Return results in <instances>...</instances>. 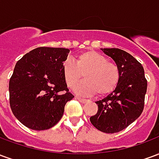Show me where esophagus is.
I'll return each instance as SVG.
<instances>
[{"label":"esophagus","instance_id":"34e87169","mask_svg":"<svg viewBox=\"0 0 159 159\" xmlns=\"http://www.w3.org/2000/svg\"><path fill=\"white\" fill-rule=\"evenodd\" d=\"M76 99L77 100H79L81 103H85V102H87V101H88L86 99H83V98H81V97H78V96H76Z\"/></svg>","mask_w":159,"mask_h":159}]
</instances>
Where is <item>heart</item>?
Masks as SVG:
<instances>
[{
  "instance_id": "1",
  "label": "heart",
  "mask_w": 159,
  "mask_h": 159,
  "mask_svg": "<svg viewBox=\"0 0 159 159\" xmlns=\"http://www.w3.org/2000/svg\"><path fill=\"white\" fill-rule=\"evenodd\" d=\"M62 73L66 84L71 89L76 87L84 74L86 80L76 88V93L83 95L96 93L100 96L107 95L117 88L120 80L118 67L93 50L78 54L75 62L66 59L63 62Z\"/></svg>"
}]
</instances>
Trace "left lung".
<instances>
[{"label":"left lung","mask_w":159,"mask_h":159,"mask_svg":"<svg viewBox=\"0 0 159 159\" xmlns=\"http://www.w3.org/2000/svg\"><path fill=\"white\" fill-rule=\"evenodd\" d=\"M113 59L120 71L117 88L103 100L96 101L98 111L90 117L97 129L113 134L126 129L144 109L147 81L141 64L119 48H101Z\"/></svg>","instance_id":"obj_1"}]
</instances>
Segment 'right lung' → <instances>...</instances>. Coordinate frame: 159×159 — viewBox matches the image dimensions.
<instances>
[{"label": "right lung", "mask_w": 159, "mask_h": 159, "mask_svg": "<svg viewBox=\"0 0 159 159\" xmlns=\"http://www.w3.org/2000/svg\"><path fill=\"white\" fill-rule=\"evenodd\" d=\"M69 52L68 48L40 47L16 63L9 81L10 107L16 118L30 129L54 126L66 104L74 98L62 73Z\"/></svg>", "instance_id": "obj_1"}]
</instances>
